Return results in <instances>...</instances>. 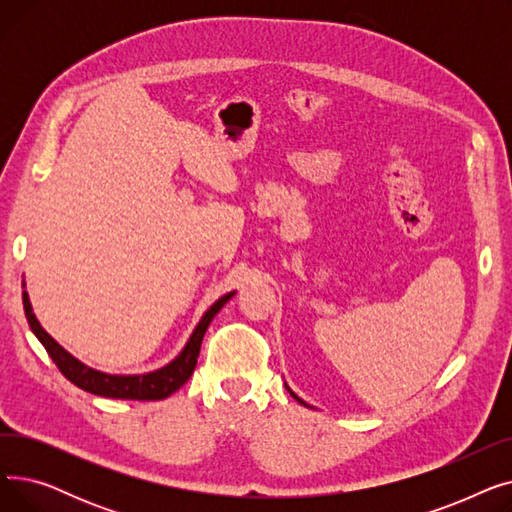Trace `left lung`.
<instances>
[{
	"label": "left lung",
	"instance_id": "1",
	"mask_svg": "<svg viewBox=\"0 0 512 512\" xmlns=\"http://www.w3.org/2000/svg\"><path fill=\"white\" fill-rule=\"evenodd\" d=\"M286 388H288V386H286ZM288 392H290V394H292V398H297V400H299V402H301V405H307V402H305V400H301V398H299V396H297V394H294V392H292V390H290V388H288Z\"/></svg>",
	"mask_w": 512,
	"mask_h": 512
}]
</instances>
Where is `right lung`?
I'll list each match as a JSON object with an SVG mask.
<instances>
[{"mask_svg":"<svg viewBox=\"0 0 512 512\" xmlns=\"http://www.w3.org/2000/svg\"><path fill=\"white\" fill-rule=\"evenodd\" d=\"M232 297H234V292L224 294L222 299L215 301L205 311V315L199 321V326L195 328V332L191 334V338H188L186 346L182 348L180 355L172 363H168L166 367H161L157 371L141 373V375H110V373H103V371L87 367L85 363H80L68 351H64V348L41 328V324L33 313V307H31L29 294H26V290L22 292V303H24L26 321H29L33 334L45 346L47 355L64 373V378L70 380L74 386H78L80 390H87L91 394H97V396H107V398L161 400V398H168L170 394H174L180 386L186 384L188 378H191L193 371H195V365H197L203 336H205V332L211 324V319L218 315V311Z\"/></svg>","mask_w":512,"mask_h":512,"instance_id":"1","label":"right lung"}]
</instances>
